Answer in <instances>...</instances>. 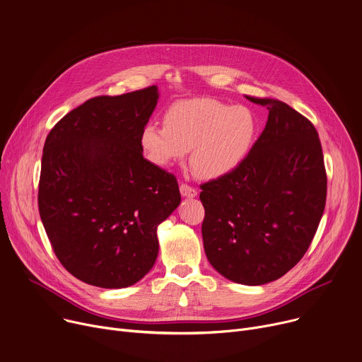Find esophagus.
Segmentation results:
<instances>
[{"instance_id": "34e87169", "label": "esophagus", "mask_w": 362, "mask_h": 362, "mask_svg": "<svg viewBox=\"0 0 362 362\" xmlns=\"http://www.w3.org/2000/svg\"><path fill=\"white\" fill-rule=\"evenodd\" d=\"M180 194L183 196V198H194V196H198V190H196L194 187L186 185V183H182L180 185Z\"/></svg>"}]
</instances>
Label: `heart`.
<instances>
[{
    "label": "heart",
    "mask_w": 362,
    "mask_h": 362,
    "mask_svg": "<svg viewBox=\"0 0 362 362\" xmlns=\"http://www.w3.org/2000/svg\"><path fill=\"white\" fill-rule=\"evenodd\" d=\"M163 121L164 127L148 122L141 129L140 147L147 160L170 168L192 151V168L205 180H219L240 169L258 129L251 110L209 98L173 103Z\"/></svg>",
    "instance_id": "obj_1"
}]
</instances>
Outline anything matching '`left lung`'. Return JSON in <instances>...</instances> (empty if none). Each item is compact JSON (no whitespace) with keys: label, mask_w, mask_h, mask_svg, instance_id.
I'll list each match as a JSON object with an SVG mask.
<instances>
[{"label":"left lung","mask_w":362,"mask_h":362,"mask_svg":"<svg viewBox=\"0 0 362 362\" xmlns=\"http://www.w3.org/2000/svg\"><path fill=\"white\" fill-rule=\"evenodd\" d=\"M269 110L248 157L233 175L201 186L202 238L225 279L259 286L284 276L308 251L326 202L317 131L287 104L247 96Z\"/></svg>","instance_id":"8db88e82"}]
</instances>
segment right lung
Masks as SVG:
<instances>
[{"label": "right lung", "instance_id": "add662e5", "mask_svg": "<svg viewBox=\"0 0 362 362\" xmlns=\"http://www.w3.org/2000/svg\"><path fill=\"white\" fill-rule=\"evenodd\" d=\"M157 100L156 85L92 98L46 139L40 218L62 266L90 286L122 288L141 280L158 254L157 226L180 204L176 177L140 147Z\"/></svg>", "mask_w": 362, "mask_h": 362}]
</instances>
